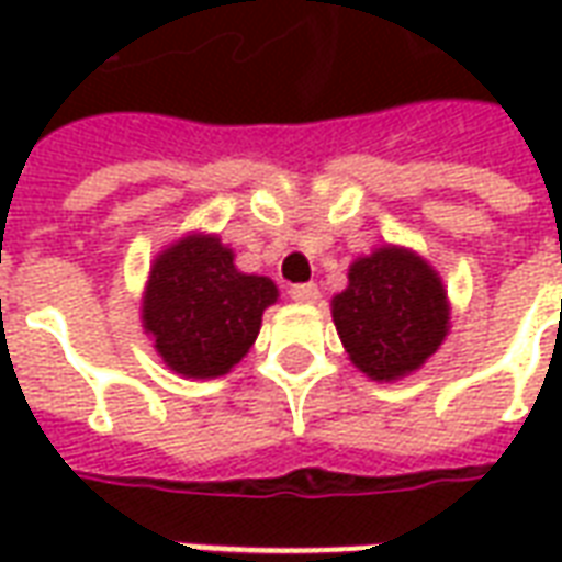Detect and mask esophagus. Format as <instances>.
I'll use <instances>...</instances> for the list:
<instances>
[{
  "instance_id": "34e87169",
  "label": "esophagus",
  "mask_w": 562,
  "mask_h": 562,
  "mask_svg": "<svg viewBox=\"0 0 562 562\" xmlns=\"http://www.w3.org/2000/svg\"><path fill=\"white\" fill-rule=\"evenodd\" d=\"M292 301H297V304H316L318 301V289L313 285V282H306V285H292Z\"/></svg>"
}]
</instances>
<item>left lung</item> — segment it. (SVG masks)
<instances>
[{
    "label": "left lung",
    "instance_id": "left-lung-1",
    "mask_svg": "<svg viewBox=\"0 0 562 562\" xmlns=\"http://www.w3.org/2000/svg\"><path fill=\"white\" fill-rule=\"evenodd\" d=\"M330 316L349 361L373 382L413 376L451 328L442 277L427 258L397 244L355 258Z\"/></svg>",
    "mask_w": 562,
    "mask_h": 562
}]
</instances>
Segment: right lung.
I'll return each instance as SVG.
<instances>
[{
	"label": "right lung",
	"mask_w": 562,
	"mask_h": 562,
	"mask_svg": "<svg viewBox=\"0 0 562 562\" xmlns=\"http://www.w3.org/2000/svg\"><path fill=\"white\" fill-rule=\"evenodd\" d=\"M280 289L244 273L220 234L189 232L149 265L140 294V325L168 370L186 379H216L240 364L261 316Z\"/></svg>",
	"instance_id": "add662e5"
}]
</instances>
